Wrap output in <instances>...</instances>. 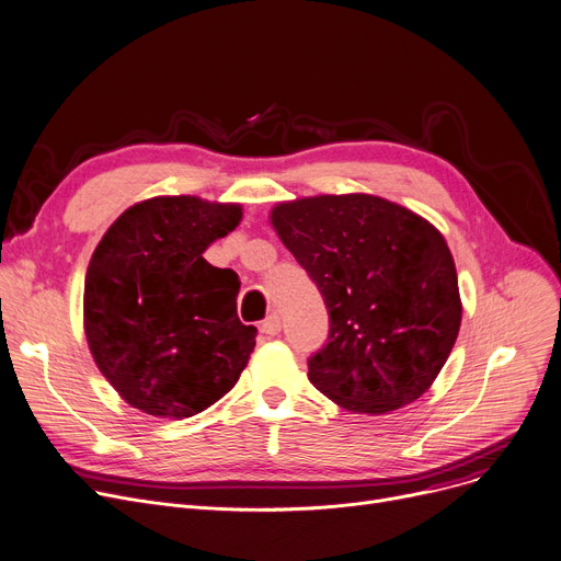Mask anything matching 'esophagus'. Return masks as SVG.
Here are the masks:
<instances>
[{
	"label": "esophagus",
	"mask_w": 561,
	"mask_h": 561,
	"mask_svg": "<svg viewBox=\"0 0 561 561\" xmlns=\"http://www.w3.org/2000/svg\"><path fill=\"white\" fill-rule=\"evenodd\" d=\"M260 331L264 333V335H278L280 333V317H278V312H272V314H266V319L264 322L260 324Z\"/></svg>",
	"instance_id": "1"
}]
</instances>
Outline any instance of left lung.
Wrapping results in <instances>:
<instances>
[{"label":"left lung","mask_w":561,"mask_h":561,"mask_svg":"<svg viewBox=\"0 0 561 561\" xmlns=\"http://www.w3.org/2000/svg\"><path fill=\"white\" fill-rule=\"evenodd\" d=\"M272 226L329 310L327 344L308 358L310 383L369 415L430 390L461 327L457 266L443 234L369 194L280 203Z\"/></svg>","instance_id":"1"}]
</instances>
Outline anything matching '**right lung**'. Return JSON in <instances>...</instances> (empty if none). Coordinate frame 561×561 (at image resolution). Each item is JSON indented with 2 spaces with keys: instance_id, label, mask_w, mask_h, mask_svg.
Wrapping results in <instances>:
<instances>
[{
  "instance_id": "obj_1",
  "label": "right lung",
  "mask_w": 561,
  "mask_h": 561,
  "mask_svg": "<svg viewBox=\"0 0 561 561\" xmlns=\"http://www.w3.org/2000/svg\"><path fill=\"white\" fill-rule=\"evenodd\" d=\"M242 221L234 203L157 196L104 232L84 283V331L104 379L154 417H192L242 375L255 327L237 317L239 278L203 253Z\"/></svg>"
}]
</instances>
